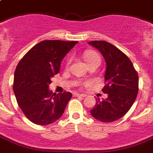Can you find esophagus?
<instances>
[{"mask_svg": "<svg viewBox=\"0 0 153 153\" xmlns=\"http://www.w3.org/2000/svg\"><path fill=\"white\" fill-rule=\"evenodd\" d=\"M74 96H75V97H85V95H84V94H80V93H75V94H74Z\"/></svg>", "mask_w": 153, "mask_h": 153, "instance_id": "1", "label": "esophagus"}]
</instances>
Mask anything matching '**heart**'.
I'll return each mask as SVG.
<instances>
[{
  "label": "heart",
  "instance_id": "1",
  "mask_svg": "<svg viewBox=\"0 0 153 153\" xmlns=\"http://www.w3.org/2000/svg\"><path fill=\"white\" fill-rule=\"evenodd\" d=\"M84 58L85 61L87 62L88 65H91L95 62H101V58L99 54L93 51H88L84 54Z\"/></svg>",
  "mask_w": 153,
  "mask_h": 153
}]
</instances>
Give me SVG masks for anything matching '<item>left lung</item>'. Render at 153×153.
<instances>
[{
  "label": "left lung",
  "instance_id": "obj_1",
  "mask_svg": "<svg viewBox=\"0 0 153 153\" xmlns=\"http://www.w3.org/2000/svg\"><path fill=\"white\" fill-rule=\"evenodd\" d=\"M102 53L106 63L102 88L108 98L97 99L91 114L102 123H111L124 116L135 102L139 91V76L127 55L105 41L88 42Z\"/></svg>",
  "mask_w": 153,
  "mask_h": 153
}]
</instances>
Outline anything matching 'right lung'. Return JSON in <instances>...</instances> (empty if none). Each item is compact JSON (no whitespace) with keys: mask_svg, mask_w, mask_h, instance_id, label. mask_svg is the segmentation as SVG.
I'll use <instances>...</instances> for the list:
<instances>
[{"mask_svg":"<svg viewBox=\"0 0 153 153\" xmlns=\"http://www.w3.org/2000/svg\"><path fill=\"white\" fill-rule=\"evenodd\" d=\"M78 42L45 40L34 45L16 68L14 90L20 108L36 125L46 126L63 115L71 92L49 90L51 78L60 71L62 61Z\"/></svg>","mask_w":153,"mask_h":153,"instance_id":"obj_1","label":"right lung"}]
</instances>
